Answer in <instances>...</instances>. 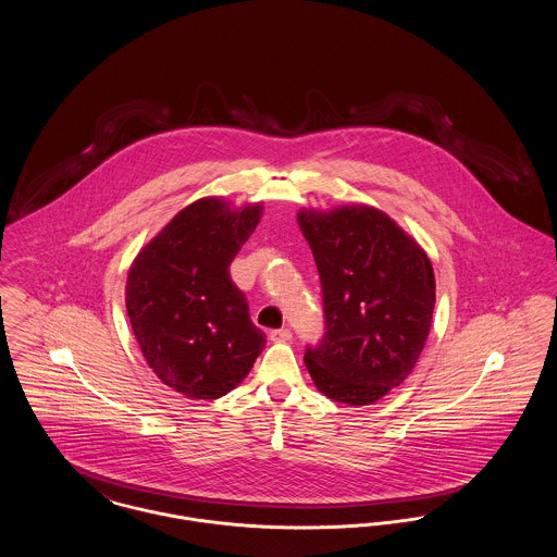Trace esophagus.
<instances>
[{"instance_id": "esophagus-1", "label": "esophagus", "mask_w": 557, "mask_h": 557, "mask_svg": "<svg viewBox=\"0 0 557 557\" xmlns=\"http://www.w3.org/2000/svg\"><path fill=\"white\" fill-rule=\"evenodd\" d=\"M269 338L273 341V343H288L292 338V332L288 327H280V330H271L269 332Z\"/></svg>"}]
</instances>
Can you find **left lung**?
<instances>
[{"mask_svg": "<svg viewBox=\"0 0 557 557\" xmlns=\"http://www.w3.org/2000/svg\"><path fill=\"white\" fill-rule=\"evenodd\" d=\"M323 294L325 334L305 363L319 393L371 405L416 368L436 302L424 248L373 207L298 212Z\"/></svg>", "mask_w": 557, "mask_h": 557, "instance_id": "left-lung-1", "label": "left lung"}]
</instances>
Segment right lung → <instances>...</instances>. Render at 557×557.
I'll return each instance as SVG.
<instances>
[{
	"label": "right lung",
	"mask_w": 557,
	"mask_h": 557,
	"mask_svg": "<svg viewBox=\"0 0 557 557\" xmlns=\"http://www.w3.org/2000/svg\"><path fill=\"white\" fill-rule=\"evenodd\" d=\"M261 209L232 211L221 198H200L177 212L129 269L125 302L135 341L160 382L187 398L227 395L265 348V334L230 277Z\"/></svg>",
	"instance_id": "obj_1"
}]
</instances>
